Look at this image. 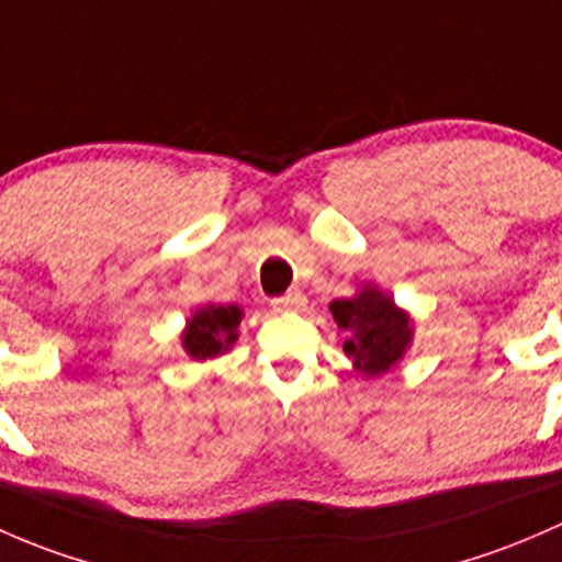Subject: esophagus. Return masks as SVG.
<instances>
[{
    "instance_id": "34e87169",
    "label": "esophagus",
    "mask_w": 562,
    "mask_h": 562,
    "mask_svg": "<svg viewBox=\"0 0 562 562\" xmlns=\"http://www.w3.org/2000/svg\"><path fill=\"white\" fill-rule=\"evenodd\" d=\"M305 303H308V300H305L303 292H286L283 297L273 300V308L281 311V314H286V311H303Z\"/></svg>"
}]
</instances>
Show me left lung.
<instances>
[{
	"instance_id": "left-lung-1",
	"label": "left lung",
	"mask_w": 562,
	"mask_h": 562,
	"mask_svg": "<svg viewBox=\"0 0 562 562\" xmlns=\"http://www.w3.org/2000/svg\"><path fill=\"white\" fill-rule=\"evenodd\" d=\"M351 368L366 379L390 373L414 344V319L375 283L329 303Z\"/></svg>"
}]
</instances>
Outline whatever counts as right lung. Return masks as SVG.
<instances>
[{"mask_svg": "<svg viewBox=\"0 0 562 562\" xmlns=\"http://www.w3.org/2000/svg\"><path fill=\"white\" fill-rule=\"evenodd\" d=\"M240 322V305H200V308L187 319V327L181 329L183 351L196 362H207L227 355L235 346V340H238Z\"/></svg>", "mask_w": 562, "mask_h": 562, "instance_id": "add662e5", "label": "right lung"}]
</instances>
